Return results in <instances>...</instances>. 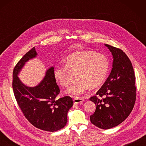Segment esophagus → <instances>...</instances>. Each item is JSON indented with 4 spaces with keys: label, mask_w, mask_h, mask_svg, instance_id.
I'll list each match as a JSON object with an SVG mask.
<instances>
[{
    "label": "esophagus",
    "mask_w": 146,
    "mask_h": 146,
    "mask_svg": "<svg viewBox=\"0 0 146 146\" xmlns=\"http://www.w3.org/2000/svg\"><path fill=\"white\" fill-rule=\"evenodd\" d=\"M84 101H85L84 98H82V97H75L73 99L74 103L76 104L82 103V102H83Z\"/></svg>",
    "instance_id": "34e87169"
}]
</instances>
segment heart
I'll list each match as a JSON object with an SVG mask.
<instances>
[{
  "instance_id": "1",
  "label": "heart",
  "mask_w": 146,
  "mask_h": 146,
  "mask_svg": "<svg viewBox=\"0 0 146 146\" xmlns=\"http://www.w3.org/2000/svg\"><path fill=\"white\" fill-rule=\"evenodd\" d=\"M110 64L105 55L92 51H77L64 60V66L58 64L53 69L56 80L62 86H68L70 82V72L76 71V82L66 90V94L80 95L91 87H96L106 79Z\"/></svg>"
}]
</instances>
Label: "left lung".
Returning a JSON list of instances; mask_svg holds the SVG:
<instances>
[{
	"instance_id": "8db88e82",
	"label": "left lung",
	"mask_w": 146,
	"mask_h": 146,
	"mask_svg": "<svg viewBox=\"0 0 146 146\" xmlns=\"http://www.w3.org/2000/svg\"><path fill=\"white\" fill-rule=\"evenodd\" d=\"M112 54V69L95 96L90 100L96 105L90 116L93 124L103 129L123 122L134 108L136 99L135 76L131 60L120 49L105 44Z\"/></svg>"
}]
</instances>
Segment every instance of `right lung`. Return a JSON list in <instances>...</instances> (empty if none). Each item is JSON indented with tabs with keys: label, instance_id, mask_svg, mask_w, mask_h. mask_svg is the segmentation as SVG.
Wrapping results in <instances>:
<instances>
[{
	"label": "right lung",
	"instance_id": "add662e5",
	"mask_svg": "<svg viewBox=\"0 0 146 146\" xmlns=\"http://www.w3.org/2000/svg\"><path fill=\"white\" fill-rule=\"evenodd\" d=\"M38 55L33 48L15 65L13 71L12 88L17 104L24 115L36 128L55 132L67 123V113L73 105L70 97L56 99L60 90L53 75L54 67L46 71L42 81L35 87L21 82L18 75L26 62Z\"/></svg>",
	"mask_w": 146,
	"mask_h": 146
}]
</instances>
